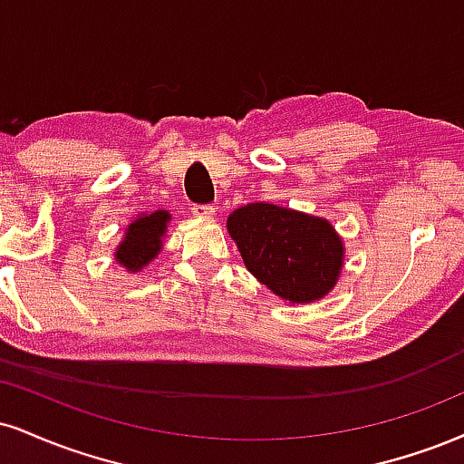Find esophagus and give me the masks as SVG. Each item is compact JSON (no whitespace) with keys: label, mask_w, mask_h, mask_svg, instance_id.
<instances>
[{"label":"esophagus","mask_w":464,"mask_h":464,"mask_svg":"<svg viewBox=\"0 0 464 464\" xmlns=\"http://www.w3.org/2000/svg\"><path fill=\"white\" fill-rule=\"evenodd\" d=\"M192 214L197 218H205V220H209V218H214L216 214V205H192Z\"/></svg>","instance_id":"esophagus-1"}]
</instances>
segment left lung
Returning <instances> with one entry per match:
<instances>
[{"instance_id": "8db88e82", "label": "left lung", "mask_w": 464, "mask_h": 464, "mask_svg": "<svg viewBox=\"0 0 464 464\" xmlns=\"http://www.w3.org/2000/svg\"><path fill=\"white\" fill-rule=\"evenodd\" d=\"M244 266L278 298L314 303L337 285L343 242L324 218L272 203H250L227 220Z\"/></svg>"}]
</instances>
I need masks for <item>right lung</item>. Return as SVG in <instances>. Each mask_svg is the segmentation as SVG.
<instances>
[{
    "mask_svg": "<svg viewBox=\"0 0 464 464\" xmlns=\"http://www.w3.org/2000/svg\"><path fill=\"white\" fill-rule=\"evenodd\" d=\"M170 222V214L166 209L140 214L130 227L125 228V239L116 248V261L130 272L142 270L149 261H153L161 250L166 225Z\"/></svg>",
    "mask_w": 464,
    "mask_h": 464,
    "instance_id": "add662e5",
    "label": "right lung"
}]
</instances>
